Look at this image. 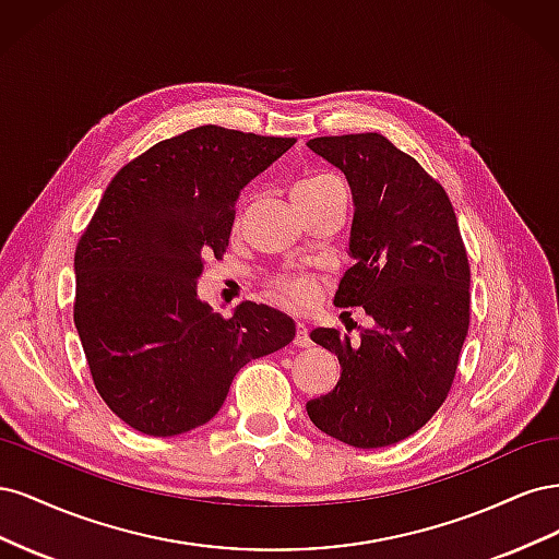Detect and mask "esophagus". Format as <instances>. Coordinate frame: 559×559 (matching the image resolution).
Listing matches in <instances>:
<instances>
[{"instance_id":"1","label":"esophagus","mask_w":559,"mask_h":559,"mask_svg":"<svg viewBox=\"0 0 559 559\" xmlns=\"http://www.w3.org/2000/svg\"><path fill=\"white\" fill-rule=\"evenodd\" d=\"M294 343L298 345V347H308L312 341H310V335H308V326L306 324H296V337H294Z\"/></svg>"}]
</instances>
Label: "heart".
Returning a JSON list of instances; mask_svg holds the SVG:
<instances>
[{
  "label": "heart",
  "mask_w": 559,
  "mask_h": 559,
  "mask_svg": "<svg viewBox=\"0 0 559 559\" xmlns=\"http://www.w3.org/2000/svg\"><path fill=\"white\" fill-rule=\"evenodd\" d=\"M333 189H343L341 179L331 173H312L308 177H302L294 183V200H306V198H317L324 195ZM275 294L286 306L294 308H308L317 300L319 296V282L310 275H294V277H282L275 282Z\"/></svg>",
  "instance_id": "heart-1"
}]
</instances>
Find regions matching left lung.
I'll return each mask as SVG.
<instances>
[{
    "instance_id": "left-lung-1",
    "label": "left lung",
    "mask_w": 559,
    "mask_h": 559,
    "mask_svg": "<svg viewBox=\"0 0 559 559\" xmlns=\"http://www.w3.org/2000/svg\"><path fill=\"white\" fill-rule=\"evenodd\" d=\"M308 146L352 189L354 265L333 302L361 306L370 326L357 343L335 329L310 333L343 373L306 408L337 441L384 448L425 427L450 392L471 314L466 249L443 186L382 134L317 138Z\"/></svg>"
}]
</instances>
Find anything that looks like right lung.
<instances>
[{
  "label": "right lung",
  "mask_w": 559,
  "mask_h": 559,
  "mask_svg": "<svg viewBox=\"0 0 559 559\" xmlns=\"http://www.w3.org/2000/svg\"><path fill=\"white\" fill-rule=\"evenodd\" d=\"M294 138L200 126L130 160L74 253V324L97 394L128 427L177 436L210 421L251 359L289 345L284 312L245 300L222 317L198 298L222 259L245 186Z\"/></svg>",
  "instance_id": "add662e5"
}]
</instances>
